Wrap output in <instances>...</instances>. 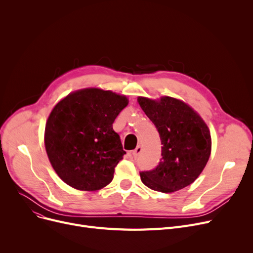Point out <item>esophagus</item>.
I'll use <instances>...</instances> for the list:
<instances>
[{
  "label": "esophagus",
  "instance_id": "esophagus-1",
  "mask_svg": "<svg viewBox=\"0 0 253 253\" xmlns=\"http://www.w3.org/2000/svg\"><path fill=\"white\" fill-rule=\"evenodd\" d=\"M141 151H142V147H141V145H137V148H136L133 152H132V155H133L134 158H137V157L140 155Z\"/></svg>",
  "mask_w": 253,
  "mask_h": 253
}]
</instances>
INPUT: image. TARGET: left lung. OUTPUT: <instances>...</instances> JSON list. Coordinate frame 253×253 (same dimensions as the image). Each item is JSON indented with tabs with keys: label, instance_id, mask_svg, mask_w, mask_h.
<instances>
[{
	"label": "left lung",
	"instance_id": "8db88e82",
	"mask_svg": "<svg viewBox=\"0 0 253 253\" xmlns=\"http://www.w3.org/2000/svg\"><path fill=\"white\" fill-rule=\"evenodd\" d=\"M137 102L155 124L163 144L160 163L154 170L141 172V181L161 193L188 187L202 173L211 154L207 124L190 104L178 98L138 96Z\"/></svg>",
	"mask_w": 253,
	"mask_h": 253
}]
</instances>
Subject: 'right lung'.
Masks as SVG:
<instances>
[{"label":"right lung","mask_w":253,"mask_h":253,"mask_svg":"<svg viewBox=\"0 0 253 253\" xmlns=\"http://www.w3.org/2000/svg\"><path fill=\"white\" fill-rule=\"evenodd\" d=\"M126 95L90 87L76 90L52 109L44 142L56 174L70 187L94 192L106 187L123 150L113 130L117 116L128 105Z\"/></svg>","instance_id":"add662e5"}]
</instances>
